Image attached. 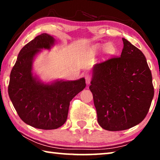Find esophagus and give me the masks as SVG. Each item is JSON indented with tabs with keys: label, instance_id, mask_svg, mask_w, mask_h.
Returning <instances> with one entry per match:
<instances>
[{
	"label": "esophagus",
	"instance_id": "1",
	"mask_svg": "<svg viewBox=\"0 0 160 160\" xmlns=\"http://www.w3.org/2000/svg\"><path fill=\"white\" fill-rule=\"evenodd\" d=\"M85 80H86V82L88 85L90 83V81H91V75L90 74H85Z\"/></svg>",
	"mask_w": 160,
	"mask_h": 160
}]
</instances>
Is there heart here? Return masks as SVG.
<instances>
[{
    "instance_id": "b5f03b06",
    "label": "heart",
    "mask_w": 160,
    "mask_h": 160,
    "mask_svg": "<svg viewBox=\"0 0 160 160\" xmlns=\"http://www.w3.org/2000/svg\"><path fill=\"white\" fill-rule=\"evenodd\" d=\"M103 47L105 48V51H106V53L107 54H109V55H112V54L114 53L115 52V48L112 44L105 45Z\"/></svg>"
}]
</instances>
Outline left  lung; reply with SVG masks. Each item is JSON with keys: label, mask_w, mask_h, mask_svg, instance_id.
Here are the masks:
<instances>
[{"label": "left lung", "mask_w": 160, "mask_h": 160, "mask_svg": "<svg viewBox=\"0 0 160 160\" xmlns=\"http://www.w3.org/2000/svg\"><path fill=\"white\" fill-rule=\"evenodd\" d=\"M122 40L120 57L94 65L90 86L97 121L110 131L140 123L154 97L152 78L144 54L127 39Z\"/></svg>", "instance_id": "left-lung-1"}]
</instances>
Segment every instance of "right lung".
<instances>
[{
	"label": "right lung",
	"instance_id": "right-lung-1",
	"mask_svg": "<svg viewBox=\"0 0 160 160\" xmlns=\"http://www.w3.org/2000/svg\"><path fill=\"white\" fill-rule=\"evenodd\" d=\"M55 44V39L47 33L36 37L20 50L10 72V99L22 120L36 128L52 130L63 126L70 101L86 86L84 78L47 83L34 75L35 57Z\"/></svg>",
	"mask_w": 160,
	"mask_h": 160
}]
</instances>
